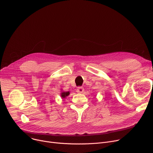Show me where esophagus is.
Masks as SVG:
<instances>
[{
  "label": "esophagus",
  "instance_id": "34e87169",
  "mask_svg": "<svg viewBox=\"0 0 153 153\" xmlns=\"http://www.w3.org/2000/svg\"><path fill=\"white\" fill-rule=\"evenodd\" d=\"M84 88L82 87H78L77 88V90H76V92L77 93H82L84 92Z\"/></svg>",
  "mask_w": 153,
  "mask_h": 153
}]
</instances>
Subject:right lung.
Segmentation results:
<instances>
[{
	"label": "right lung",
	"instance_id": "right-lung-1",
	"mask_svg": "<svg viewBox=\"0 0 153 153\" xmlns=\"http://www.w3.org/2000/svg\"><path fill=\"white\" fill-rule=\"evenodd\" d=\"M70 94L69 91H62L60 93V97H62V98H65V97H67V96H69Z\"/></svg>",
	"mask_w": 153,
	"mask_h": 153
}]
</instances>
